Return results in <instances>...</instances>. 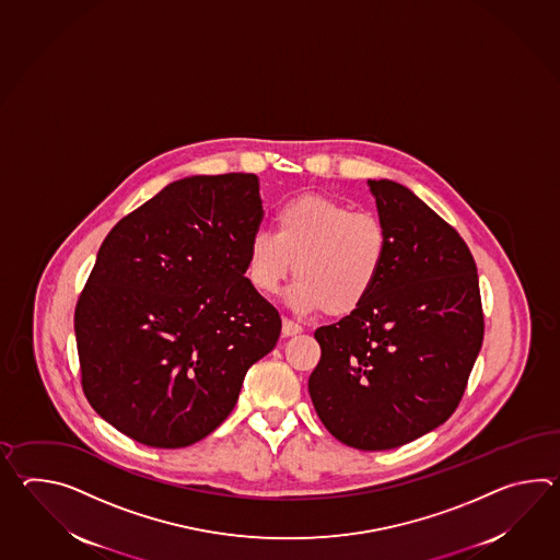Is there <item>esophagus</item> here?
<instances>
[{
	"label": "esophagus",
	"mask_w": 560,
	"mask_h": 560,
	"mask_svg": "<svg viewBox=\"0 0 560 560\" xmlns=\"http://www.w3.org/2000/svg\"><path fill=\"white\" fill-rule=\"evenodd\" d=\"M299 334H303V327L301 325L295 324L293 319H287L283 317V336H299Z\"/></svg>",
	"instance_id": "obj_1"
}]
</instances>
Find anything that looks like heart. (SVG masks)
I'll return each mask as SVG.
<instances>
[{
    "instance_id": "1",
    "label": "heart",
    "mask_w": 560,
    "mask_h": 560,
    "mask_svg": "<svg viewBox=\"0 0 560 560\" xmlns=\"http://www.w3.org/2000/svg\"><path fill=\"white\" fill-rule=\"evenodd\" d=\"M389 236L372 211L341 200L301 195L275 211V233L257 229L247 243L245 273L273 295L293 273L289 303L299 311L348 315L372 295L386 267Z\"/></svg>"
}]
</instances>
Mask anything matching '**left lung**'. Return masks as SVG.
<instances>
[{
  "instance_id": "left-lung-1",
  "label": "left lung",
  "mask_w": 560,
  "mask_h": 560,
  "mask_svg": "<svg viewBox=\"0 0 560 560\" xmlns=\"http://www.w3.org/2000/svg\"><path fill=\"white\" fill-rule=\"evenodd\" d=\"M389 236L386 267L360 310L315 331L310 377L319 420L358 450H392L458 408L485 339L476 262L456 229L410 188L368 180Z\"/></svg>"
}]
</instances>
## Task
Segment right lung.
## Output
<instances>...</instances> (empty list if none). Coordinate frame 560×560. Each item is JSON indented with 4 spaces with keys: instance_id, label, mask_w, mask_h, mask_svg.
Returning <instances> with one entry per match:
<instances>
[{
    "instance_id": "obj_1",
    "label": "right lung",
    "mask_w": 560,
    "mask_h": 560,
    "mask_svg": "<svg viewBox=\"0 0 560 560\" xmlns=\"http://www.w3.org/2000/svg\"><path fill=\"white\" fill-rule=\"evenodd\" d=\"M259 178L187 176L114 224L78 299L88 401L144 446L185 447L235 408L281 317L245 277Z\"/></svg>"
}]
</instances>
